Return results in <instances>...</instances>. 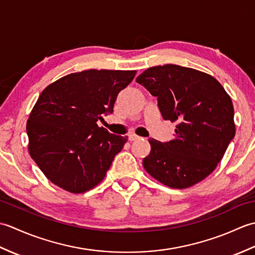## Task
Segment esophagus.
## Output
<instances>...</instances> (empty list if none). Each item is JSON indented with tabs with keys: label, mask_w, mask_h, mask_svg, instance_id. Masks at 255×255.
<instances>
[{
	"label": "esophagus",
	"mask_w": 255,
	"mask_h": 255,
	"mask_svg": "<svg viewBox=\"0 0 255 255\" xmlns=\"http://www.w3.org/2000/svg\"><path fill=\"white\" fill-rule=\"evenodd\" d=\"M128 139L130 140V141H134V140L140 139V137L137 136V134H134V133H130V134H129V136H128Z\"/></svg>",
	"instance_id": "34e87169"
}]
</instances>
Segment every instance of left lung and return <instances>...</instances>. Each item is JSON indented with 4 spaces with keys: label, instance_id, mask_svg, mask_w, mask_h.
<instances>
[{
    "label": "left lung",
    "instance_id": "1",
    "mask_svg": "<svg viewBox=\"0 0 255 255\" xmlns=\"http://www.w3.org/2000/svg\"><path fill=\"white\" fill-rule=\"evenodd\" d=\"M151 95L165 121L176 122L175 138H149L143 167L172 188L194 185L213 172L236 134L230 96L211 75L176 64L152 67L136 79Z\"/></svg>",
    "mask_w": 255,
    "mask_h": 255
}]
</instances>
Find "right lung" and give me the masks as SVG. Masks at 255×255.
<instances>
[{"instance_id": "obj_1", "label": "right lung", "mask_w": 255, "mask_h": 255, "mask_svg": "<svg viewBox=\"0 0 255 255\" xmlns=\"http://www.w3.org/2000/svg\"><path fill=\"white\" fill-rule=\"evenodd\" d=\"M136 71L86 70L48 85L26 125L29 154L46 177L70 193H84L105 177L127 137L97 126L114 112L119 92Z\"/></svg>"}]
</instances>
